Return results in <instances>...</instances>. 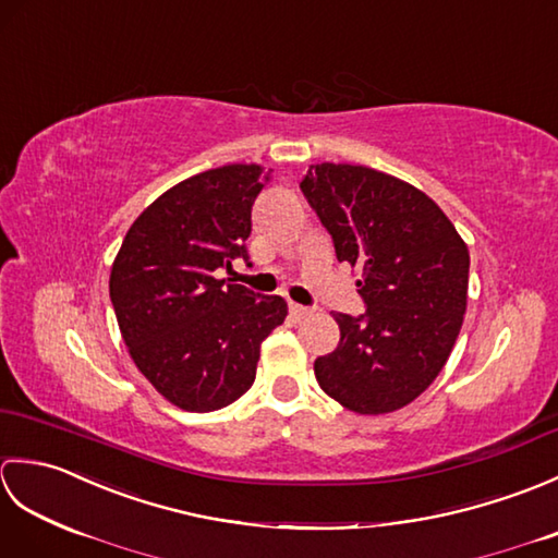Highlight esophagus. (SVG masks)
Returning <instances> with one entry per match:
<instances>
[{
  "label": "esophagus",
  "instance_id": "obj_1",
  "mask_svg": "<svg viewBox=\"0 0 558 558\" xmlns=\"http://www.w3.org/2000/svg\"><path fill=\"white\" fill-rule=\"evenodd\" d=\"M290 314H292L294 318H304V316L312 314V310H310V306H302V304L290 302Z\"/></svg>",
  "mask_w": 558,
  "mask_h": 558
}]
</instances>
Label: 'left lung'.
<instances>
[{
	"mask_svg": "<svg viewBox=\"0 0 558 558\" xmlns=\"http://www.w3.org/2000/svg\"><path fill=\"white\" fill-rule=\"evenodd\" d=\"M302 192L338 260L362 268L364 314H336L340 342L314 362L342 408H405L444 369L468 304L470 254L453 222L408 182L362 165H312Z\"/></svg>",
	"mask_w": 558,
	"mask_h": 558,
	"instance_id": "8db88e82",
	"label": "left lung"
}]
</instances>
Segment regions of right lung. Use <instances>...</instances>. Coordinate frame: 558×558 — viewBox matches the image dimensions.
Segmentation results:
<instances>
[{
    "label": "right lung",
    "instance_id": "right-lung-1",
    "mask_svg": "<svg viewBox=\"0 0 558 558\" xmlns=\"http://www.w3.org/2000/svg\"><path fill=\"white\" fill-rule=\"evenodd\" d=\"M270 170L225 165L189 177L141 213L110 276V300L134 364L177 408L210 412L252 388L260 342L286 322L278 294L220 280L252 266V208Z\"/></svg>",
    "mask_w": 558,
    "mask_h": 558
}]
</instances>
